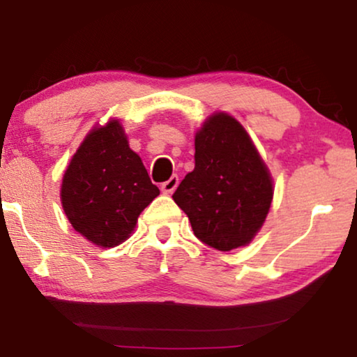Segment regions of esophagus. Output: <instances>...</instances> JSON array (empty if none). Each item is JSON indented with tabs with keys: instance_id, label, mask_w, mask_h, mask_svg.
<instances>
[{
	"instance_id": "1",
	"label": "esophagus",
	"mask_w": 357,
	"mask_h": 357,
	"mask_svg": "<svg viewBox=\"0 0 357 357\" xmlns=\"http://www.w3.org/2000/svg\"><path fill=\"white\" fill-rule=\"evenodd\" d=\"M177 187H178V177L177 175H172L167 182H164L162 185H160V190H162V193L170 195V193H174V190Z\"/></svg>"
}]
</instances>
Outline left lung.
<instances>
[{
	"label": "left lung",
	"mask_w": 357,
	"mask_h": 357,
	"mask_svg": "<svg viewBox=\"0 0 357 357\" xmlns=\"http://www.w3.org/2000/svg\"><path fill=\"white\" fill-rule=\"evenodd\" d=\"M199 241L221 252L250 243L265 222L273 180L245 128L219 112L195 135V169L172 195Z\"/></svg>",
	"instance_id": "1"
}]
</instances>
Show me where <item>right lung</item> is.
<instances>
[{"mask_svg":"<svg viewBox=\"0 0 357 357\" xmlns=\"http://www.w3.org/2000/svg\"><path fill=\"white\" fill-rule=\"evenodd\" d=\"M159 195L123 126L110 120L86 136L68 165L61 204L71 226L96 245H120Z\"/></svg>","mask_w":357,"mask_h":357,"instance_id":"1","label":"right lung"}]
</instances>
